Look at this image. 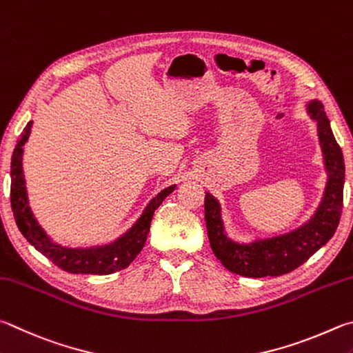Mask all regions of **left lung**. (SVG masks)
<instances>
[{
  "label": "left lung",
  "instance_id": "1",
  "mask_svg": "<svg viewBox=\"0 0 353 353\" xmlns=\"http://www.w3.org/2000/svg\"><path fill=\"white\" fill-rule=\"evenodd\" d=\"M308 113L318 123V136L329 172L324 199L312 220L296 231L279 237L257 240L251 245H240L225 236L220 219V205L211 194L205 196V220L211 248L219 261L234 274L245 277L282 276L301 267L335 234L343 211L344 158L324 105L318 101L308 103Z\"/></svg>",
  "mask_w": 353,
  "mask_h": 353
}]
</instances>
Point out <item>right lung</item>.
<instances>
[{
    "label": "right lung",
    "instance_id": "1",
    "mask_svg": "<svg viewBox=\"0 0 353 353\" xmlns=\"http://www.w3.org/2000/svg\"><path fill=\"white\" fill-rule=\"evenodd\" d=\"M30 127L32 122H28L24 127L20 139L17 141L14 154H12L10 163V205L14 211V217L17 221L18 230L26 237L28 242L34 246L37 251H40L43 256H46L49 261L57 265L59 268L74 274H111L114 271L127 268L132 263L136 256L139 254L142 246L147 240V234L150 231V221L153 212L159 208L161 203L169 194L173 192L175 186H169L154 196L148 203L145 211L142 212L139 220L128 232L123 234L116 242L96 246V248H63L57 243H52L45 231L37 223L32 212L28 206L26 188H24L23 178V145L26 144L29 138Z\"/></svg>",
    "mask_w": 353,
    "mask_h": 353
}]
</instances>
